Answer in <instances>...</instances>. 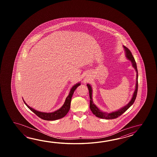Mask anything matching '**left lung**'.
I'll return each instance as SVG.
<instances>
[{
  "label": "left lung",
  "instance_id": "1",
  "mask_svg": "<svg viewBox=\"0 0 157 157\" xmlns=\"http://www.w3.org/2000/svg\"><path fill=\"white\" fill-rule=\"evenodd\" d=\"M124 50L126 52V56L128 60H131L132 66L134 67L135 70L136 71V87H135V90L134 91L133 94V97L132 98L130 101L127 104L126 106L123 107L120 110L113 112L110 113H106L101 112V110L98 108V107L93 103V100H92V88L89 84H87V86L88 87V89L89 91V96H90V110L93 112V113L95 115V116L97 117H99L100 118H103V119H106V120H111V119H114L116 118L117 117H120L124 112H125L126 110L130 108V107L133 104L135 100L136 99V98L137 93V89H138V72H137V69L136 63L134 57H133L132 54L131 53L130 50H129L127 47L124 46Z\"/></svg>",
  "mask_w": 157,
  "mask_h": 157
}]
</instances>
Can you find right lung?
I'll return each mask as SVG.
<instances>
[{
    "mask_svg": "<svg viewBox=\"0 0 157 157\" xmlns=\"http://www.w3.org/2000/svg\"><path fill=\"white\" fill-rule=\"evenodd\" d=\"M80 85V83H77L75 85H74V86L71 88L69 95L66 98V101L63 105V106L61 107L59 109L56 110L52 113H44V112H39V111L35 110L32 108L29 107L24 100V103L26 104L27 107L30 109V110L33 111L36 116L40 117V118L43 119L44 120L54 121L58 120V119H60V118L64 117L68 112V111L70 109L71 101L72 97L74 94V91L76 89L77 87L79 86Z\"/></svg>",
    "mask_w": 157,
    "mask_h": 157,
    "instance_id": "1",
    "label": "right lung"
}]
</instances>
